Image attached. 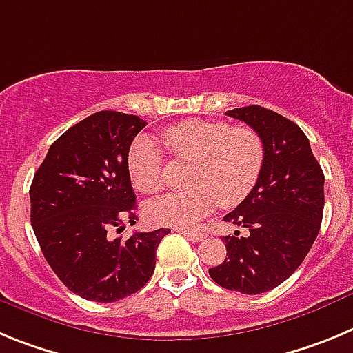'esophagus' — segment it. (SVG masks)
<instances>
[{"instance_id":"1","label":"esophagus","mask_w":353,"mask_h":353,"mask_svg":"<svg viewBox=\"0 0 353 353\" xmlns=\"http://www.w3.org/2000/svg\"><path fill=\"white\" fill-rule=\"evenodd\" d=\"M176 232H179V234L186 236L190 241H195V243H200L202 239H205L204 232L192 230V228H176Z\"/></svg>"}]
</instances>
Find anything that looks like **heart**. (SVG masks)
<instances>
[{
  "label": "heart",
  "mask_w": 353,
  "mask_h": 353,
  "mask_svg": "<svg viewBox=\"0 0 353 353\" xmlns=\"http://www.w3.org/2000/svg\"><path fill=\"white\" fill-rule=\"evenodd\" d=\"M163 141L176 160L193 161L186 192L167 193L145 205L154 223L193 225L218 205L236 208L259 183L263 167V144L248 126L223 121L186 119L163 132ZM133 186L145 195L161 192L165 157L154 139L139 137L128 153Z\"/></svg>",
  "instance_id": "obj_1"
}]
</instances>
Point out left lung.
Listing matches in <instances>:
<instances>
[{"mask_svg": "<svg viewBox=\"0 0 353 353\" xmlns=\"http://www.w3.org/2000/svg\"><path fill=\"white\" fill-rule=\"evenodd\" d=\"M225 114L259 133L263 167L253 192L223 218L250 234L221 239L227 259L209 276L227 290L263 294L294 274L319 236L323 172L304 132L287 117L260 105Z\"/></svg>", "mask_w": 353, "mask_h": 353, "instance_id": "obj_1", "label": "left lung"}]
</instances>
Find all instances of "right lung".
<instances>
[{"instance_id":"add662e5","label":"right lung","mask_w":353,"mask_h":353,"mask_svg":"<svg viewBox=\"0 0 353 353\" xmlns=\"http://www.w3.org/2000/svg\"><path fill=\"white\" fill-rule=\"evenodd\" d=\"M144 126L139 116L91 114L50 145L31 183V225L43 256L65 287L88 301L116 303L141 290L170 232L110 237L123 221L137 220L128 151Z\"/></svg>"}]
</instances>
